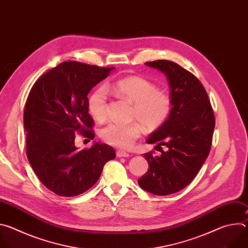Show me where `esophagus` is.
<instances>
[{"instance_id": "obj_1", "label": "esophagus", "mask_w": 248, "mask_h": 248, "mask_svg": "<svg viewBox=\"0 0 248 248\" xmlns=\"http://www.w3.org/2000/svg\"><path fill=\"white\" fill-rule=\"evenodd\" d=\"M117 157H119V158H126V157H129V154L126 153L125 151L119 150V151H117Z\"/></svg>"}]
</instances>
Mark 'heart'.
<instances>
[{
    "label": "heart",
    "mask_w": 248,
    "mask_h": 248,
    "mask_svg": "<svg viewBox=\"0 0 248 248\" xmlns=\"http://www.w3.org/2000/svg\"><path fill=\"white\" fill-rule=\"evenodd\" d=\"M109 88L119 97L132 104V118L148 129L159 127L168 119L171 110L170 96L160 91L155 84L140 77H127L112 83ZM89 114L97 121L106 117L107 90L103 86L95 88L87 100ZM140 126L135 124L111 123L101 130V138L106 143L120 148H127L140 136Z\"/></svg>",
    "instance_id": "1"
}]
</instances>
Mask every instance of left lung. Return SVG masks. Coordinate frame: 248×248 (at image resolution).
Listing matches in <instances>:
<instances>
[{"instance_id": "left-lung-1", "label": "left lung", "mask_w": 248, "mask_h": 248, "mask_svg": "<svg viewBox=\"0 0 248 248\" xmlns=\"http://www.w3.org/2000/svg\"><path fill=\"white\" fill-rule=\"evenodd\" d=\"M163 73L169 82L171 110L168 119L147 138L162 148L160 156L143 157L149 169L138 180L139 186L155 195H169L188 186L207 159L215 127V117L201 82L170 61L145 62Z\"/></svg>"}]
</instances>
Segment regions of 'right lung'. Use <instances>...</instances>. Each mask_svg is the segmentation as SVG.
I'll use <instances>...</instances> for the list:
<instances>
[{
  "label": "right lung",
  "mask_w": 248,
  "mask_h": 248,
  "mask_svg": "<svg viewBox=\"0 0 248 248\" xmlns=\"http://www.w3.org/2000/svg\"><path fill=\"white\" fill-rule=\"evenodd\" d=\"M113 68L63 62L32 86L23 114L26 155L40 182L60 196L72 197L92 187L105 164L116 158L108 144L94 142L78 150L76 133L93 139L94 122L87 95Z\"/></svg>",
  "instance_id": "add662e5"
}]
</instances>
